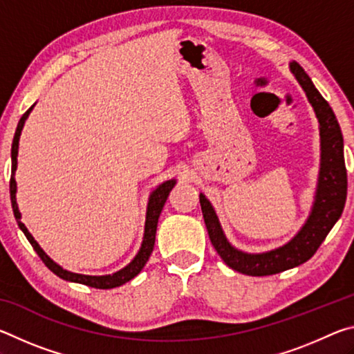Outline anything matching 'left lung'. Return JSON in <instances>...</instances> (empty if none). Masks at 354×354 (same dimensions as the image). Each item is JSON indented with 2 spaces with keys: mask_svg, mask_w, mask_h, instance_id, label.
I'll return each mask as SVG.
<instances>
[{
  "mask_svg": "<svg viewBox=\"0 0 354 354\" xmlns=\"http://www.w3.org/2000/svg\"><path fill=\"white\" fill-rule=\"evenodd\" d=\"M289 68L306 93L309 104L313 106L315 117L319 120L320 131V170L313 207L306 221L297 234L281 247L262 253H247L227 241L211 201L206 198L205 194H200L203 218L215 251L227 267L250 277L277 274L309 261L325 241L328 232L337 223L346 200L344 137L337 118L328 101L315 88L306 71L297 62H290Z\"/></svg>",
  "mask_w": 354,
  "mask_h": 354,
  "instance_id": "1",
  "label": "left lung"
}]
</instances>
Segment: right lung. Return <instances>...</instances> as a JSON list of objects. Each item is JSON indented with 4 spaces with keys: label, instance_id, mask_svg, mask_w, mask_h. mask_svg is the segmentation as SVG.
Segmentation results:
<instances>
[{
    "label": "right lung",
    "instance_id": "obj_1",
    "mask_svg": "<svg viewBox=\"0 0 354 354\" xmlns=\"http://www.w3.org/2000/svg\"><path fill=\"white\" fill-rule=\"evenodd\" d=\"M34 109V106L29 107L26 111L25 115L20 118L19 127H17L15 136H14V142H12V149H10V158H12V176H10V201H12V209H14V215L17 223H19V227L23 231V234L26 236L29 243L32 245V248L35 250V253L40 256V259L44 261L45 266L50 268V270L57 274L59 278H62L65 281H70V283H80V284H86L88 287H95V289H113V287L123 286L124 283L133 279L142 272V268L145 267L147 261L149 259V256L153 253L154 248V241H156V230H158V221H159V215L162 212L164 205L167 198H169L170 190L175 187L176 179H169V181H164L162 184H159L151 194H149L148 198V205H147V217H145V231H143V241L140 245V250L137 251V254L134 256V259L131 261L127 267H123L122 270H118L112 274H103V277H92V274H81V273H73L62 268L59 263L48 256L44 250L40 248V245L37 241L32 237L31 232L28 231V227L25 223H21V214L19 211V205H17V181H15V170H17V156H19V143H20V136L23 127H25L26 118L29 117V113Z\"/></svg>",
    "mask_w": 354,
    "mask_h": 354
}]
</instances>
